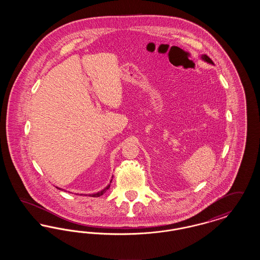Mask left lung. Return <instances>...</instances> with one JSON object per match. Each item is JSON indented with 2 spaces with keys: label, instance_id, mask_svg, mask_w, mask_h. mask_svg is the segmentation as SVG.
Here are the masks:
<instances>
[{
  "label": "left lung",
  "instance_id": "left-lung-1",
  "mask_svg": "<svg viewBox=\"0 0 260 260\" xmlns=\"http://www.w3.org/2000/svg\"><path fill=\"white\" fill-rule=\"evenodd\" d=\"M202 58H203V60H205V61L209 62V63H210V64H213L212 60L210 59V57H209L208 55H206V54L202 55Z\"/></svg>",
  "mask_w": 260,
  "mask_h": 260
}]
</instances>
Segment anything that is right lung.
<instances>
[{
	"mask_svg": "<svg viewBox=\"0 0 260 260\" xmlns=\"http://www.w3.org/2000/svg\"><path fill=\"white\" fill-rule=\"evenodd\" d=\"M111 181H110V182H111ZM109 187H110V184L107 186L106 188H104L103 190H101L100 192H98V193H95V194H89L88 196H90V197H100V196H102V195L106 192V190H108V189H109ZM58 189H60V188H58Z\"/></svg>",
	"mask_w": 260,
	"mask_h": 260,
	"instance_id": "obj_1",
	"label": "right lung"
}]
</instances>
